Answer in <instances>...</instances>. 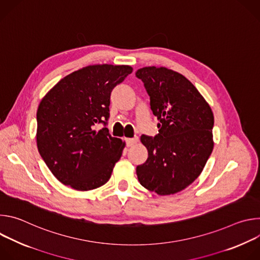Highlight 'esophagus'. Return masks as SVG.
<instances>
[{
    "instance_id": "obj_1",
    "label": "esophagus",
    "mask_w": 260,
    "mask_h": 260,
    "mask_svg": "<svg viewBox=\"0 0 260 260\" xmlns=\"http://www.w3.org/2000/svg\"><path fill=\"white\" fill-rule=\"evenodd\" d=\"M137 142H138V138H137V137L132 138V139H125V143H126V146H127V147L134 146L135 144H137Z\"/></svg>"
}]
</instances>
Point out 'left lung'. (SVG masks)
Wrapping results in <instances>:
<instances>
[{"instance_id":"1","label":"left lung","mask_w":260,"mask_h":260,"mask_svg":"<svg viewBox=\"0 0 260 260\" xmlns=\"http://www.w3.org/2000/svg\"><path fill=\"white\" fill-rule=\"evenodd\" d=\"M136 76L143 81L159 121L154 138L141 137L148 158L137 167L138 179L159 196L177 193L201 175L212 153L213 112L196 86L173 70L145 67Z\"/></svg>"}]
</instances>
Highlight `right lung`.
<instances>
[{
  "instance_id": "obj_1",
  "label": "right lung",
  "mask_w": 260,
  "mask_h": 260,
  "mask_svg": "<svg viewBox=\"0 0 260 260\" xmlns=\"http://www.w3.org/2000/svg\"><path fill=\"white\" fill-rule=\"evenodd\" d=\"M133 72L129 66L93 64L69 74L37 111V146L54 177L68 186L95 189L112 174L125 143L109 134L110 95Z\"/></svg>"
}]
</instances>
